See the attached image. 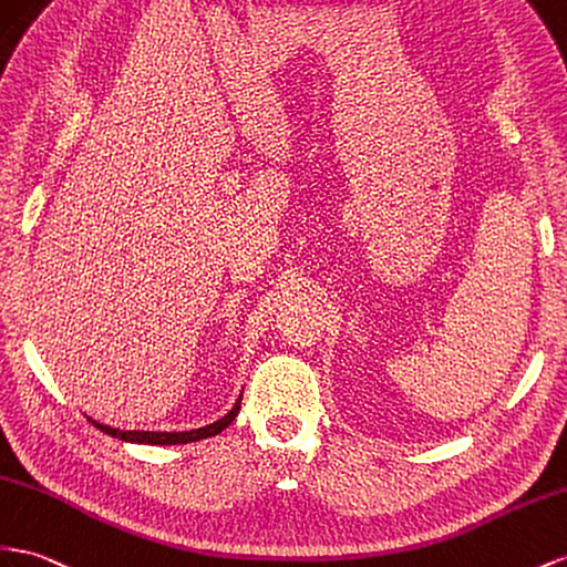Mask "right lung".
<instances>
[{
	"label": "right lung",
	"mask_w": 567,
	"mask_h": 567,
	"mask_svg": "<svg viewBox=\"0 0 567 567\" xmlns=\"http://www.w3.org/2000/svg\"><path fill=\"white\" fill-rule=\"evenodd\" d=\"M240 401H243V393L236 398L234 408L226 412V415L217 422L212 424H205L200 426V430H188V432H141V430H131V432H121L116 430V426H106L93 417H87L90 422H93L100 432L110 434L114 439H121V441H128V443H147V446H181V443H193V441H203V439H209V436H217L221 434L228 424H231L238 415L240 410Z\"/></svg>",
	"instance_id": "1"
}]
</instances>
